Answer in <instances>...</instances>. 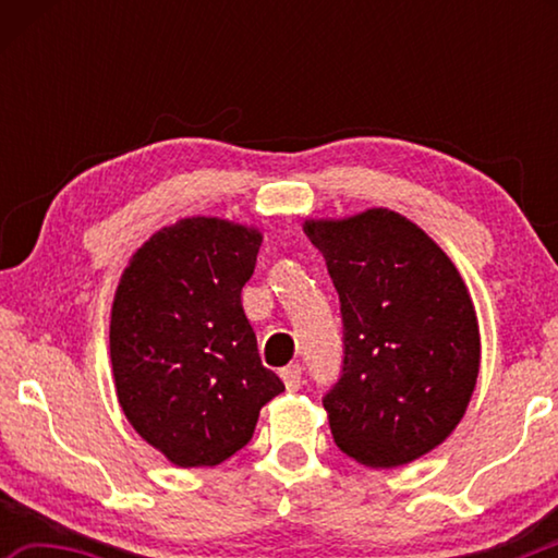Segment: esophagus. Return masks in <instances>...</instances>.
I'll list each match as a JSON object with an SVG mask.
<instances>
[{
  "label": "esophagus",
  "mask_w": 558,
  "mask_h": 558,
  "mask_svg": "<svg viewBox=\"0 0 558 558\" xmlns=\"http://www.w3.org/2000/svg\"><path fill=\"white\" fill-rule=\"evenodd\" d=\"M280 379L286 381L288 391H298L302 386V369L300 364H288L286 369H280Z\"/></svg>",
  "instance_id": "1"
}]
</instances>
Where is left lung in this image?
Wrapping results in <instances>:
<instances>
[{
  "label": "left lung",
  "instance_id": "8db88e82",
  "mask_svg": "<svg viewBox=\"0 0 558 558\" xmlns=\"http://www.w3.org/2000/svg\"><path fill=\"white\" fill-rule=\"evenodd\" d=\"M342 313V369L323 396L337 448L399 468L440 446L475 389L480 332L465 282L418 226L389 209L305 221Z\"/></svg>",
  "mask_w": 558,
  "mask_h": 558
}]
</instances>
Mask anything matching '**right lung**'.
<instances>
[{
    "label": "right lung",
    "mask_w": 558,
    "mask_h": 558,
    "mask_svg": "<svg viewBox=\"0 0 558 558\" xmlns=\"http://www.w3.org/2000/svg\"><path fill=\"white\" fill-rule=\"evenodd\" d=\"M263 235L221 219L157 231L122 272L110 317V362L122 411L179 468L219 465L286 391L258 354L241 288Z\"/></svg>",
    "instance_id": "add662e5"
}]
</instances>
